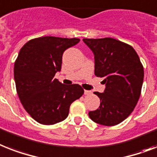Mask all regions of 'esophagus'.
<instances>
[{
    "instance_id": "esophagus-1",
    "label": "esophagus",
    "mask_w": 157,
    "mask_h": 157,
    "mask_svg": "<svg viewBox=\"0 0 157 157\" xmlns=\"http://www.w3.org/2000/svg\"><path fill=\"white\" fill-rule=\"evenodd\" d=\"M92 92L90 91V90H84V94H86V95H89V94H91Z\"/></svg>"
}]
</instances>
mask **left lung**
<instances>
[{"instance_id": "left-lung-1", "label": "left lung", "mask_w": 157, "mask_h": 157, "mask_svg": "<svg viewBox=\"0 0 157 157\" xmlns=\"http://www.w3.org/2000/svg\"><path fill=\"white\" fill-rule=\"evenodd\" d=\"M94 55V75L103 78L104 92H94L100 106L89 112L94 122L115 126L134 110L140 96L144 67L136 50L128 44L111 37L83 38Z\"/></svg>"}]
</instances>
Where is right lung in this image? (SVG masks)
Instances as JSON below:
<instances>
[{"label": "right lung", "mask_w": 157, "mask_h": 157, "mask_svg": "<svg viewBox=\"0 0 157 157\" xmlns=\"http://www.w3.org/2000/svg\"><path fill=\"white\" fill-rule=\"evenodd\" d=\"M78 38L41 37L25 44L14 63V80L21 103L29 116L46 125L68 116L70 106L84 90L78 84L64 85L54 75L62 68L64 51Z\"/></svg>", "instance_id": "add662e5"}]
</instances>
